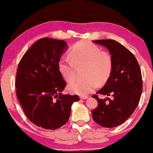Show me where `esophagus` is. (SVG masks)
<instances>
[{
    "label": "esophagus",
    "instance_id": "34e87169",
    "mask_svg": "<svg viewBox=\"0 0 153 153\" xmlns=\"http://www.w3.org/2000/svg\"><path fill=\"white\" fill-rule=\"evenodd\" d=\"M79 98L81 100H86V99H88V96H80Z\"/></svg>",
    "mask_w": 153,
    "mask_h": 153
}]
</instances>
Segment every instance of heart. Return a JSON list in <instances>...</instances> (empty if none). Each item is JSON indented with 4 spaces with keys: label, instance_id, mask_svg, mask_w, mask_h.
Here are the masks:
<instances>
[{
    "label": "heart",
    "instance_id": "obj_1",
    "mask_svg": "<svg viewBox=\"0 0 153 153\" xmlns=\"http://www.w3.org/2000/svg\"><path fill=\"white\" fill-rule=\"evenodd\" d=\"M70 56H62L58 61L59 73L66 82H70L75 76L76 66L85 65V79H76L68 86L69 92L85 95L94 91L97 81L104 82L112 70V59L108 53L101 52L96 45L88 41H80L71 48Z\"/></svg>",
    "mask_w": 153,
    "mask_h": 153
}]
</instances>
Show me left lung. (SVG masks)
<instances>
[{
	"mask_svg": "<svg viewBox=\"0 0 153 153\" xmlns=\"http://www.w3.org/2000/svg\"><path fill=\"white\" fill-rule=\"evenodd\" d=\"M93 42L108 49L112 59L110 76L96 94L112 98L93 95L98 105L91 111L92 117L103 127H115L127 120L138 105L143 91L141 71L134 56L120 43L113 40Z\"/></svg>",
	"mask_w": 153,
	"mask_h": 153,
	"instance_id": "obj_1",
	"label": "left lung"
}]
</instances>
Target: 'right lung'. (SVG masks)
Here are the masks:
<instances>
[{
    "label": "right lung",
    "instance_id": "right-lung-1",
    "mask_svg": "<svg viewBox=\"0 0 153 153\" xmlns=\"http://www.w3.org/2000/svg\"><path fill=\"white\" fill-rule=\"evenodd\" d=\"M68 48L64 40L44 38L30 48L18 67L15 86L19 102L30 121L45 129L66 123L78 95L62 94L66 83L58 61Z\"/></svg>",
    "mask_w": 153,
    "mask_h": 153
}]
</instances>
